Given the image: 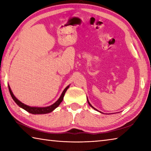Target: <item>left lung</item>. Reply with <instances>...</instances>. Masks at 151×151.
<instances>
[{
	"label": "left lung",
	"instance_id": "obj_1",
	"mask_svg": "<svg viewBox=\"0 0 151 151\" xmlns=\"http://www.w3.org/2000/svg\"><path fill=\"white\" fill-rule=\"evenodd\" d=\"M87 101H88V104H89V105H90V106H91L92 107V108H93V109H94V110H96V111H97V110H96V109L95 108H94V107H93V106H92V105H91V103H89V101H88V99H87Z\"/></svg>",
	"mask_w": 151,
	"mask_h": 151
}]
</instances>
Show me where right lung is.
Masks as SVG:
<instances>
[{"instance_id":"obj_1","label":"right lung","mask_w":151,"mask_h":151,"mask_svg":"<svg viewBox=\"0 0 151 151\" xmlns=\"http://www.w3.org/2000/svg\"><path fill=\"white\" fill-rule=\"evenodd\" d=\"M8 86H9V90L10 92V94H11L12 98V99H13L15 103H16L20 107H21L22 109H24L25 111H27V112H30V113L34 114H47V113H49V112L54 111V110L57 108V107L58 106V105L60 104L61 102L63 101L66 91H67V89L68 88V87H69V85H68V86H66V87L65 88V90L63 91L62 94H61L60 98L58 99V101L57 102H55L54 104H52V105L46 106V107H34V106H28V105H27V104L22 103V102H20V101L18 100V99L16 98V97H15V96L13 94V93H12L10 86L9 85H8Z\"/></svg>"}]
</instances>
